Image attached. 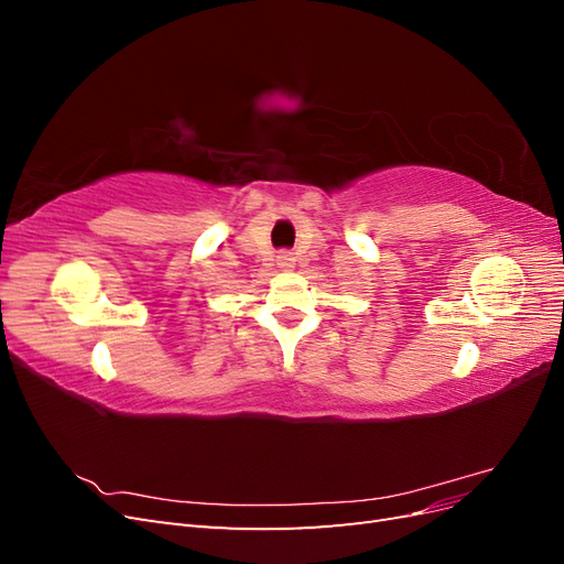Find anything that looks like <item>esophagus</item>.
I'll return each mask as SVG.
<instances>
[{
  "mask_svg": "<svg viewBox=\"0 0 564 564\" xmlns=\"http://www.w3.org/2000/svg\"><path fill=\"white\" fill-rule=\"evenodd\" d=\"M278 265H280V268H284V270L294 268V253H292V251H280V256H278Z\"/></svg>",
  "mask_w": 564,
  "mask_h": 564,
  "instance_id": "obj_1",
  "label": "esophagus"
}]
</instances>
